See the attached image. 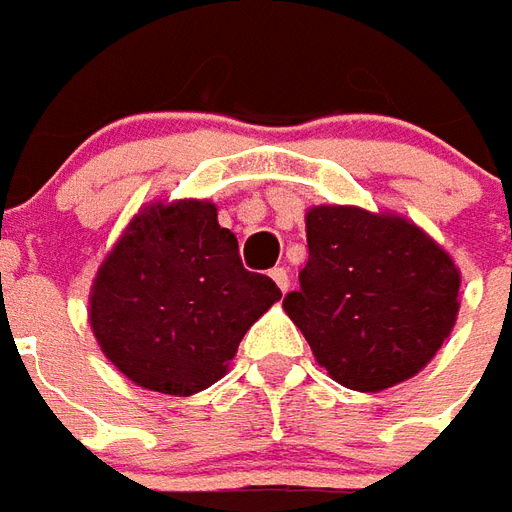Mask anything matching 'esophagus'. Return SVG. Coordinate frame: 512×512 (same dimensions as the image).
<instances>
[{"label":"esophagus","mask_w":512,"mask_h":512,"mask_svg":"<svg viewBox=\"0 0 512 512\" xmlns=\"http://www.w3.org/2000/svg\"><path fill=\"white\" fill-rule=\"evenodd\" d=\"M268 277L277 282V288L282 290V293L290 288V277H288V271H285V268H271V271H268Z\"/></svg>","instance_id":"obj_1"}]
</instances>
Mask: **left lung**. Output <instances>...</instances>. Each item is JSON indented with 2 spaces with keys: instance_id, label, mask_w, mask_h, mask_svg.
Listing matches in <instances>:
<instances>
[{
  "instance_id": "obj_1",
  "label": "left lung",
  "mask_w": 512,
  "mask_h": 512,
  "mask_svg": "<svg viewBox=\"0 0 512 512\" xmlns=\"http://www.w3.org/2000/svg\"><path fill=\"white\" fill-rule=\"evenodd\" d=\"M304 222L310 257L282 307L318 365L356 392L417 376L458 321L455 260L397 213L315 205Z\"/></svg>"
}]
</instances>
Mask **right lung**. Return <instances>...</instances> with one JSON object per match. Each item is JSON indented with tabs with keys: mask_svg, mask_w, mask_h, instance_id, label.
I'll return each instance as SVG.
<instances>
[{
	"mask_svg": "<svg viewBox=\"0 0 512 512\" xmlns=\"http://www.w3.org/2000/svg\"><path fill=\"white\" fill-rule=\"evenodd\" d=\"M279 299L266 274L246 271L211 200H156L104 257L87 315L128 381L189 397L230 370L249 326Z\"/></svg>",
	"mask_w": 512,
	"mask_h": 512,
	"instance_id": "right-lung-1",
	"label": "right lung"
}]
</instances>
